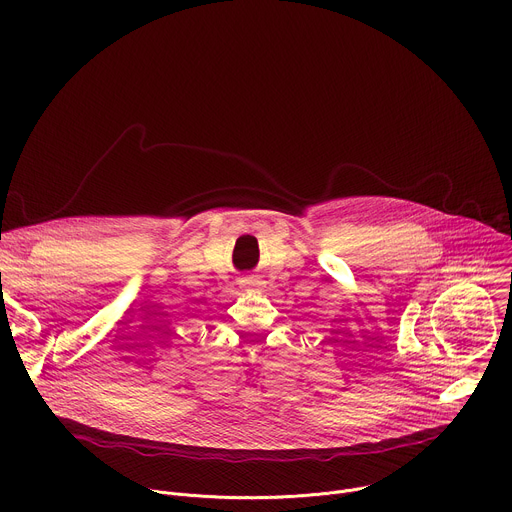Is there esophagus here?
Masks as SVG:
<instances>
[{
  "label": "esophagus",
  "instance_id": "esophagus-1",
  "mask_svg": "<svg viewBox=\"0 0 512 512\" xmlns=\"http://www.w3.org/2000/svg\"><path fill=\"white\" fill-rule=\"evenodd\" d=\"M241 289H261V281L257 277H243Z\"/></svg>",
  "mask_w": 512,
  "mask_h": 512
}]
</instances>
